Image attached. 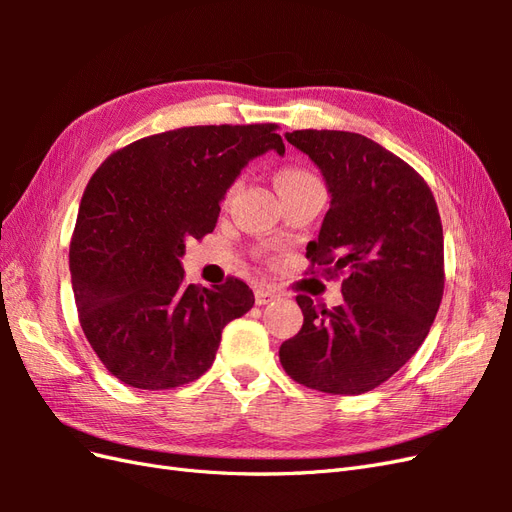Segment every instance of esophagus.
<instances>
[{"mask_svg": "<svg viewBox=\"0 0 512 512\" xmlns=\"http://www.w3.org/2000/svg\"><path fill=\"white\" fill-rule=\"evenodd\" d=\"M254 294H256V305H267L269 301L277 299V292L271 290L269 286H256Z\"/></svg>", "mask_w": 512, "mask_h": 512, "instance_id": "34e87169", "label": "esophagus"}]
</instances>
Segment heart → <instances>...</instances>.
<instances>
[{
    "instance_id": "1",
    "label": "heart",
    "mask_w": 512,
    "mask_h": 512,
    "mask_svg": "<svg viewBox=\"0 0 512 512\" xmlns=\"http://www.w3.org/2000/svg\"><path fill=\"white\" fill-rule=\"evenodd\" d=\"M309 181H318V179H316L312 173H309V170L299 168V166H286V168L280 170V173L275 175V183H277V188H280V190L292 188V185L309 183ZM237 188H239V181H235V183L230 185L228 192H226V198H230L232 194H235Z\"/></svg>"
}]
</instances>
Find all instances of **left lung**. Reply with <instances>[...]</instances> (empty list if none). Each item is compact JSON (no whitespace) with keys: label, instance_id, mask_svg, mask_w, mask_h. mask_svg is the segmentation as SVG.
<instances>
[{"label":"left lung","instance_id":"8db88e82","mask_svg":"<svg viewBox=\"0 0 512 512\" xmlns=\"http://www.w3.org/2000/svg\"><path fill=\"white\" fill-rule=\"evenodd\" d=\"M286 141L320 168L331 194L309 271L344 275V303L299 294L301 331L280 348L286 374L309 389L361 395L421 348L444 294V237L427 181L371 138L294 130Z\"/></svg>","mask_w":512,"mask_h":512}]
</instances>
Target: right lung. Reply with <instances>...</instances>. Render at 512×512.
Segmentation results:
<instances>
[{
	"label": "right lung",
	"instance_id": "add662e5",
	"mask_svg": "<svg viewBox=\"0 0 512 512\" xmlns=\"http://www.w3.org/2000/svg\"><path fill=\"white\" fill-rule=\"evenodd\" d=\"M275 123L190 126L117 149L89 179L70 241L79 320L123 384L166 391L211 367L222 329L254 305L237 277L185 284V241L213 232L220 200L256 156L284 141Z\"/></svg>",
	"mask_w": 512,
	"mask_h": 512
}]
</instances>
